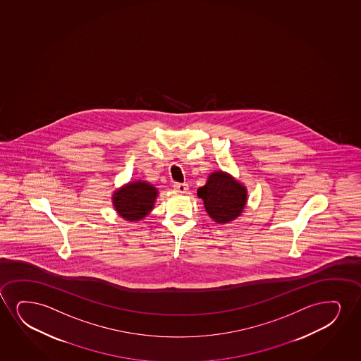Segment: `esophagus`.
<instances>
[{
	"label": "esophagus",
	"instance_id": "34e87169",
	"mask_svg": "<svg viewBox=\"0 0 361 361\" xmlns=\"http://www.w3.org/2000/svg\"><path fill=\"white\" fill-rule=\"evenodd\" d=\"M173 188L176 192L184 194V192H187L188 184H185V183H174Z\"/></svg>",
	"mask_w": 361,
	"mask_h": 361
}]
</instances>
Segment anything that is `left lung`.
<instances>
[{"instance_id":"8db88e82","label":"left lung","mask_w":361,"mask_h":361,"mask_svg":"<svg viewBox=\"0 0 361 361\" xmlns=\"http://www.w3.org/2000/svg\"><path fill=\"white\" fill-rule=\"evenodd\" d=\"M206 211L217 224H228L242 214L247 202V189L224 173L215 172L204 187L197 189Z\"/></svg>"}]
</instances>
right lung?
Wrapping results in <instances>:
<instances>
[{
  "label": "right lung",
  "instance_id": "right-lung-1",
  "mask_svg": "<svg viewBox=\"0 0 361 361\" xmlns=\"http://www.w3.org/2000/svg\"><path fill=\"white\" fill-rule=\"evenodd\" d=\"M157 190L145 182L130 183L114 192V204L119 216L127 221H137L149 215L154 207Z\"/></svg>",
  "mask_w": 361,
  "mask_h": 361
}]
</instances>
